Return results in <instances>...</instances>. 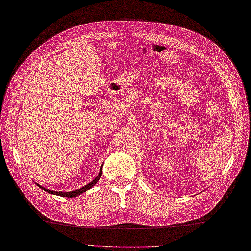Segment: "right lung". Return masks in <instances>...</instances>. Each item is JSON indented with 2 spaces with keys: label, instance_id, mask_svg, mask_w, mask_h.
<instances>
[{
  "label": "right lung",
  "instance_id": "obj_1",
  "mask_svg": "<svg viewBox=\"0 0 251 251\" xmlns=\"http://www.w3.org/2000/svg\"><path fill=\"white\" fill-rule=\"evenodd\" d=\"M101 175H102V166H101V168H100V170H99V174H98V176H97V178L94 179V180L92 181V182H89L87 185L83 186V188H81V189L75 190V191H71V192H57V191H50V190H47V189L43 188V186H41V185H39V184H37V185H39L41 189H43L44 191L49 192V193H51V194H56V195H59V196H65V197H75V196H77V195H79V194L84 193V192H86L88 189L93 188V186L98 182V180L100 179Z\"/></svg>",
  "mask_w": 251,
  "mask_h": 251
}]
</instances>
